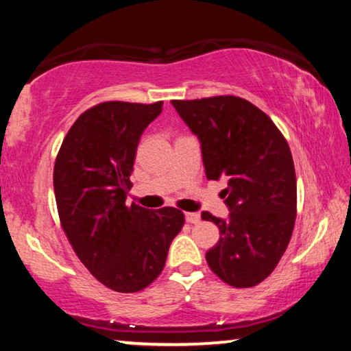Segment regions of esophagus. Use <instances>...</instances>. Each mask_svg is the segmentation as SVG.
<instances>
[{
	"mask_svg": "<svg viewBox=\"0 0 351 351\" xmlns=\"http://www.w3.org/2000/svg\"><path fill=\"white\" fill-rule=\"evenodd\" d=\"M186 221L193 223V224L199 223L200 221V215L195 213V212H188V213H186Z\"/></svg>",
	"mask_w": 351,
	"mask_h": 351,
	"instance_id": "obj_1",
	"label": "esophagus"
}]
</instances>
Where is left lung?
<instances>
[{"instance_id": "1", "label": "left lung", "mask_w": 351, "mask_h": 351, "mask_svg": "<svg viewBox=\"0 0 351 351\" xmlns=\"http://www.w3.org/2000/svg\"><path fill=\"white\" fill-rule=\"evenodd\" d=\"M171 104L200 139L207 180L228 178L230 219L202 212L219 230L218 244L205 254L210 269L232 287H254L273 273L292 237L297 178L291 147L273 120L242 97Z\"/></svg>"}]
</instances>
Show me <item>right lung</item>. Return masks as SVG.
<instances>
[{
    "label": "right lung",
    "instance_id": "right-lung-1",
    "mask_svg": "<svg viewBox=\"0 0 351 351\" xmlns=\"http://www.w3.org/2000/svg\"><path fill=\"white\" fill-rule=\"evenodd\" d=\"M162 106V101L93 106L72 125L56 157L60 226L86 269L115 292H139L156 281L184 224V213L175 207L125 204L139 138Z\"/></svg>",
    "mask_w": 351,
    "mask_h": 351
}]
</instances>
